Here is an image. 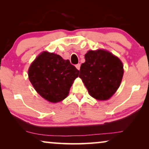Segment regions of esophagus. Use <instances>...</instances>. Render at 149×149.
Wrapping results in <instances>:
<instances>
[{
	"label": "esophagus",
	"instance_id": "1",
	"mask_svg": "<svg viewBox=\"0 0 149 149\" xmlns=\"http://www.w3.org/2000/svg\"><path fill=\"white\" fill-rule=\"evenodd\" d=\"M76 68H77V70H80V67H81V64H76Z\"/></svg>",
	"mask_w": 149,
	"mask_h": 149
}]
</instances>
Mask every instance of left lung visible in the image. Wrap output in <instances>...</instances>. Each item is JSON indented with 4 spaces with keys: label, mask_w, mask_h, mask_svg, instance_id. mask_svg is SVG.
<instances>
[{
    "label": "left lung",
    "mask_w": 149,
    "mask_h": 149,
    "mask_svg": "<svg viewBox=\"0 0 149 149\" xmlns=\"http://www.w3.org/2000/svg\"><path fill=\"white\" fill-rule=\"evenodd\" d=\"M81 66L79 77L89 94L100 100L110 98L119 88L123 75L121 60L104 50L89 51Z\"/></svg>",
    "instance_id": "1"
}]
</instances>
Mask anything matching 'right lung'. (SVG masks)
<instances>
[{"label": "right lung", "instance_id": "1", "mask_svg": "<svg viewBox=\"0 0 149 149\" xmlns=\"http://www.w3.org/2000/svg\"><path fill=\"white\" fill-rule=\"evenodd\" d=\"M79 72L68 60L45 52L31 64L28 77L34 88L42 97L56 103L67 97Z\"/></svg>", "mask_w": 149, "mask_h": 149}]
</instances>
